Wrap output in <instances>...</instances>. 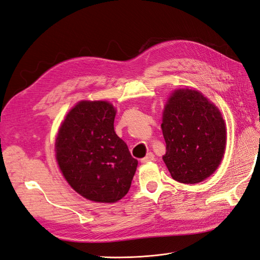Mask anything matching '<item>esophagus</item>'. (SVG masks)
<instances>
[{
	"mask_svg": "<svg viewBox=\"0 0 260 260\" xmlns=\"http://www.w3.org/2000/svg\"><path fill=\"white\" fill-rule=\"evenodd\" d=\"M154 159H155L154 154H153V153H148V154L144 157V158L141 159V162H142V164H146V162L152 161V160H154Z\"/></svg>",
	"mask_w": 260,
	"mask_h": 260,
	"instance_id": "obj_1",
	"label": "esophagus"
}]
</instances>
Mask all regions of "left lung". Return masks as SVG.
<instances>
[{"mask_svg": "<svg viewBox=\"0 0 260 260\" xmlns=\"http://www.w3.org/2000/svg\"><path fill=\"white\" fill-rule=\"evenodd\" d=\"M161 130L166 142L162 159L178 182L199 183L218 168L225 147V125L219 109L201 92L172 93Z\"/></svg>", "mask_w": 260, "mask_h": 260, "instance_id": "1", "label": "left lung"}]
</instances>
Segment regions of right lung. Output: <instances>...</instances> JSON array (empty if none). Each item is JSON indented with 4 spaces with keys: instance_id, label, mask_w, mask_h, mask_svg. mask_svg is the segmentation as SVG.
I'll list each match as a JSON object with an SVG mask.
<instances>
[{
    "instance_id": "1",
    "label": "right lung",
    "mask_w": 260,
    "mask_h": 260,
    "mask_svg": "<svg viewBox=\"0 0 260 260\" xmlns=\"http://www.w3.org/2000/svg\"><path fill=\"white\" fill-rule=\"evenodd\" d=\"M116 111L104 101H82L56 138V159L67 182L83 198L115 203L128 193L138 160L116 135Z\"/></svg>"
}]
</instances>
